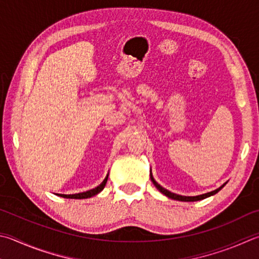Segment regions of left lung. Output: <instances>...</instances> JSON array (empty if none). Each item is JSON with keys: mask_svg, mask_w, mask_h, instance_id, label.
Here are the masks:
<instances>
[{"mask_svg": "<svg viewBox=\"0 0 259 259\" xmlns=\"http://www.w3.org/2000/svg\"><path fill=\"white\" fill-rule=\"evenodd\" d=\"M149 176H150V180H152V182L154 183V186L157 188L158 191H161L163 195H165L166 197H168V198L175 199V200H179V201H197V200L205 199V198H207V197H210V196H213L215 194H218V192L221 189H222V188L228 183V182L223 183V185L221 186L220 188H218V189H215V190L210 191V192H207V194H203V195H198V196H182V195H178V194H175V192L168 191L167 189H165V188H163L161 185H158V183L155 181V179L153 177V173H152V170H150Z\"/></svg>", "mask_w": 259, "mask_h": 259, "instance_id": "left-lung-1", "label": "left lung"}]
</instances>
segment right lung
<instances>
[{"instance_id": "1", "label": "right lung", "mask_w": 259, "mask_h": 259, "mask_svg": "<svg viewBox=\"0 0 259 259\" xmlns=\"http://www.w3.org/2000/svg\"><path fill=\"white\" fill-rule=\"evenodd\" d=\"M107 179H109V175L105 177L104 180L101 183L100 186H97L94 188V189H91L88 191H84V192H79V194H73V195H64V194H56L60 197H63V198H69V199H86V198H91V197L95 196L97 194H100V192L104 189V187L107 182Z\"/></svg>"}]
</instances>
